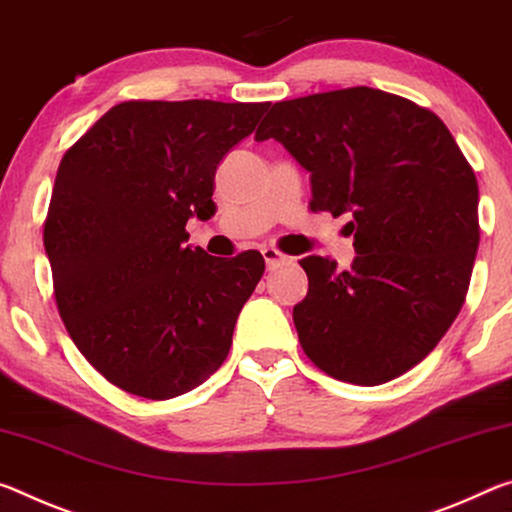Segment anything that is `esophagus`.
I'll use <instances>...</instances> for the list:
<instances>
[{
    "mask_svg": "<svg viewBox=\"0 0 512 512\" xmlns=\"http://www.w3.org/2000/svg\"><path fill=\"white\" fill-rule=\"evenodd\" d=\"M263 258H265V265H267V270H276V267H281L283 263L288 261V256L286 254H281L279 249H274V247H265L263 251Z\"/></svg>",
    "mask_w": 512,
    "mask_h": 512,
    "instance_id": "1",
    "label": "esophagus"
}]
</instances>
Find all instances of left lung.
I'll return each mask as SVG.
<instances>
[{
	"label": "left lung",
	"instance_id": "1",
	"mask_svg": "<svg viewBox=\"0 0 512 512\" xmlns=\"http://www.w3.org/2000/svg\"><path fill=\"white\" fill-rule=\"evenodd\" d=\"M311 174V208L351 215L349 270L306 256L292 311L306 356L335 379L392 381L431 354L463 306L479 249V186L445 122L367 86L272 106L256 140Z\"/></svg>",
	"mask_w": 512,
	"mask_h": 512
}]
</instances>
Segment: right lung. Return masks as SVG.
Instances as JSON below:
<instances>
[{
  "label": "right lung",
  "mask_w": 512,
  "mask_h": 512,
  "mask_svg": "<svg viewBox=\"0 0 512 512\" xmlns=\"http://www.w3.org/2000/svg\"><path fill=\"white\" fill-rule=\"evenodd\" d=\"M270 104L124 102L67 149L45 220L65 329L117 388L172 399L224 363L265 272L258 251L213 258L186 224L215 213V170Z\"/></svg>",
  "instance_id": "right-lung-1"
}]
</instances>
